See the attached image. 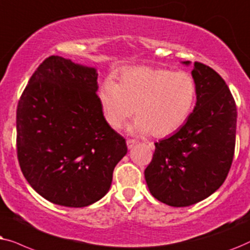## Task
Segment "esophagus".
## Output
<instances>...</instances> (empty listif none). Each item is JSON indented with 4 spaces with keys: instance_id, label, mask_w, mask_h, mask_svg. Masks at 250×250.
<instances>
[{
    "instance_id": "34e87169",
    "label": "esophagus",
    "mask_w": 250,
    "mask_h": 250,
    "mask_svg": "<svg viewBox=\"0 0 250 250\" xmlns=\"http://www.w3.org/2000/svg\"><path fill=\"white\" fill-rule=\"evenodd\" d=\"M136 144H137V141H135V139H130V138L127 139V146H128V148L134 147V146H135Z\"/></svg>"
}]
</instances>
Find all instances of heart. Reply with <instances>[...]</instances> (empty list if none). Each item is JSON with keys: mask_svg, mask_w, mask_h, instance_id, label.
Returning a JSON list of instances; mask_svg holds the SVG:
<instances>
[{"mask_svg": "<svg viewBox=\"0 0 250 250\" xmlns=\"http://www.w3.org/2000/svg\"><path fill=\"white\" fill-rule=\"evenodd\" d=\"M197 84L188 72L165 68H125L119 83L107 80L99 90V103L112 128L122 129L134 115L131 131L166 137L178 130L191 114Z\"/></svg>", "mask_w": 250, "mask_h": 250, "instance_id": "heart-1", "label": "heart"}]
</instances>
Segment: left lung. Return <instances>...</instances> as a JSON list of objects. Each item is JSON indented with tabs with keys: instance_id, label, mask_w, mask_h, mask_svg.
<instances>
[{
	"instance_id": "1",
	"label": "left lung",
	"mask_w": 250,
	"mask_h": 250,
	"mask_svg": "<svg viewBox=\"0 0 250 250\" xmlns=\"http://www.w3.org/2000/svg\"><path fill=\"white\" fill-rule=\"evenodd\" d=\"M188 64V62H184ZM197 104L170 137L154 143L145 179L155 199L186 207L212 194L228 177L234 156L237 106L222 76L195 62Z\"/></svg>"
}]
</instances>
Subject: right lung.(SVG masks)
Returning a JSON list of instances; mask_svg holds the SVG:
<instances>
[{"mask_svg": "<svg viewBox=\"0 0 250 250\" xmlns=\"http://www.w3.org/2000/svg\"><path fill=\"white\" fill-rule=\"evenodd\" d=\"M95 68L50 56L17 107V156L29 185L50 202L81 208L102 199L127 154L97 95Z\"/></svg>", "mask_w": 250, "mask_h": 250, "instance_id": "obj_1", "label": "right lung"}]
</instances>
